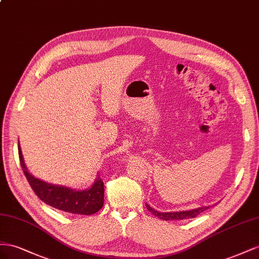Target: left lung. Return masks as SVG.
Here are the masks:
<instances>
[{
    "label": "left lung",
    "instance_id": "8db88e82",
    "mask_svg": "<svg viewBox=\"0 0 259 259\" xmlns=\"http://www.w3.org/2000/svg\"><path fill=\"white\" fill-rule=\"evenodd\" d=\"M146 208L149 209L154 216H156L160 219L164 220H182V219H189V218H195L199 213L203 212L209 207H199L196 209L192 210H186V211H174V212H159L157 210L153 209L150 205L146 204Z\"/></svg>",
    "mask_w": 259,
    "mask_h": 259
}]
</instances>
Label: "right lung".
Instances as JSON below:
<instances>
[{"instance_id": "add662e5", "label": "right lung", "mask_w": 259, "mask_h": 259, "mask_svg": "<svg viewBox=\"0 0 259 259\" xmlns=\"http://www.w3.org/2000/svg\"><path fill=\"white\" fill-rule=\"evenodd\" d=\"M18 154L21 169H23L35 195L42 202L56 209L76 213V215H92L103 207V204H104V182L100 178V175L92 188L85 191H75L66 187L53 186V184L34 178L27 171L19 145Z\"/></svg>"}]
</instances>
